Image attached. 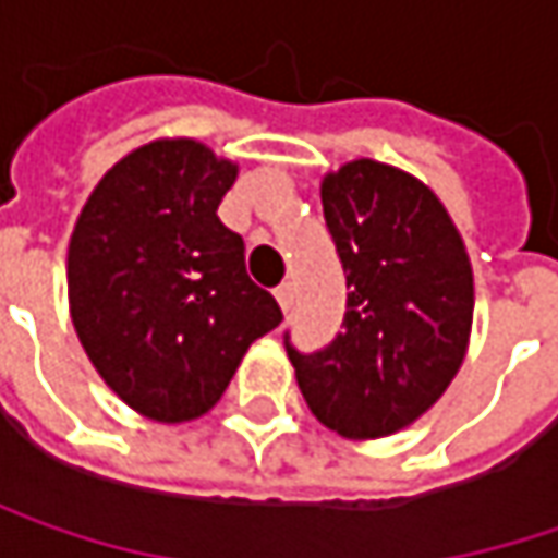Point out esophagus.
Listing matches in <instances>:
<instances>
[{"mask_svg":"<svg viewBox=\"0 0 558 558\" xmlns=\"http://www.w3.org/2000/svg\"><path fill=\"white\" fill-rule=\"evenodd\" d=\"M275 300L280 303V310L290 312V306H293V283H280L275 290Z\"/></svg>","mask_w":558,"mask_h":558,"instance_id":"1","label":"esophagus"}]
</instances>
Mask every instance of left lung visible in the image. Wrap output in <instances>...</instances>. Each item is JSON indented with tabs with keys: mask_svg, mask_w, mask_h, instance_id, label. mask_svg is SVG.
<instances>
[{
	"mask_svg": "<svg viewBox=\"0 0 558 558\" xmlns=\"http://www.w3.org/2000/svg\"><path fill=\"white\" fill-rule=\"evenodd\" d=\"M347 275L344 331L318 353L287 344L318 423L381 439L420 420L458 376L474 325V268L439 195L391 163L350 160L322 180Z\"/></svg>",
	"mask_w": 558,
	"mask_h": 558,
	"instance_id": "1",
	"label": "left lung"
}]
</instances>
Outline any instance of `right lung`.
<instances>
[{"label": "right lung", "mask_w": 558, "mask_h": 558, "mask_svg": "<svg viewBox=\"0 0 558 558\" xmlns=\"http://www.w3.org/2000/svg\"><path fill=\"white\" fill-rule=\"evenodd\" d=\"M240 167L195 138H157L104 173L69 240V312L87 360L157 423L220 401L252 341L280 325L217 205Z\"/></svg>", "instance_id": "obj_1"}]
</instances>
